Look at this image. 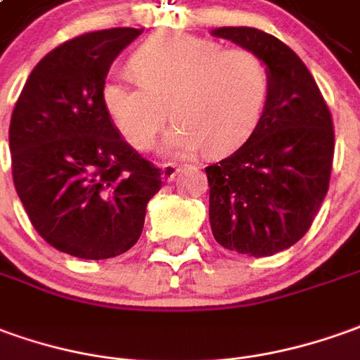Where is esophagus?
Segmentation results:
<instances>
[{"instance_id":"esophagus-1","label":"esophagus","mask_w":360,"mask_h":360,"mask_svg":"<svg viewBox=\"0 0 360 360\" xmlns=\"http://www.w3.org/2000/svg\"><path fill=\"white\" fill-rule=\"evenodd\" d=\"M178 172H180V166L172 165V162L162 165V178H165L166 182H172L176 176H178Z\"/></svg>"}]
</instances>
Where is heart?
Returning a JSON list of instances; mask_svg holds the SVG:
<instances>
[{"mask_svg":"<svg viewBox=\"0 0 360 360\" xmlns=\"http://www.w3.org/2000/svg\"><path fill=\"white\" fill-rule=\"evenodd\" d=\"M129 64L137 80L111 78L101 100L121 135L139 150L155 145L168 107L176 121L165 141L168 155L192 156L204 148L227 155L251 137L269 105V66L249 49L160 33L141 44Z\"/></svg>","mask_w":360,"mask_h":360,"instance_id":"heart-1","label":"heart"}]
</instances>
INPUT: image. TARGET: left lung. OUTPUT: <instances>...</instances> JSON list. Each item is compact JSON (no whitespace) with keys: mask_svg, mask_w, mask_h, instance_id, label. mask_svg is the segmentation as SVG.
<instances>
[{"mask_svg":"<svg viewBox=\"0 0 360 360\" xmlns=\"http://www.w3.org/2000/svg\"><path fill=\"white\" fill-rule=\"evenodd\" d=\"M212 34L257 52L272 82L255 133L205 168L213 237L229 251L270 257L308 233L326 200L333 119L306 64L276 37L252 27H221Z\"/></svg>","mask_w":360,"mask_h":360,"instance_id":"left-lung-1","label":"left lung"}]
</instances>
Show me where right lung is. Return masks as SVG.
Here are the masks:
<instances>
[{"label":"right lung","instance_id":"obj_1","mask_svg":"<svg viewBox=\"0 0 360 360\" xmlns=\"http://www.w3.org/2000/svg\"><path fill=\"white\" fill-rule=\"evenodd\" d=\"M141 29L70 39L34 66L15 103L9 150L17 195L37 233L78 259H111L139 241L162 172L121 137L103 108L109 66Z\"/></svg>","mask_w":360,"mask_h":360}]
</instances>
